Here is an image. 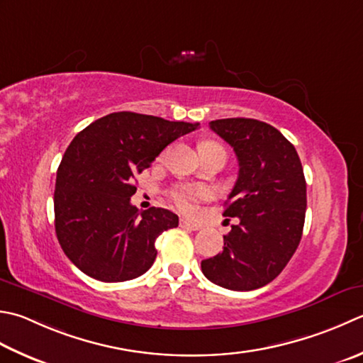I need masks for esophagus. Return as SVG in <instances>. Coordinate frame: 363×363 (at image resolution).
I'll return each instance as SVG.
<instances>
[{
	"label": "esophagus",
	"mask_w": 363,
	"mask_h": 363,
	"mask_svg": "<svg viewBox=\"0 0 363 363\" xmlns=\"http://www.w3.org/2000/svg\"><path fill=\"white\" fill-rule=\"evenodd\" d=\"M179 225H181V228H187V230H191V231L201 230V225L200 223L190 222V220H186V218H182L181 222H179Z\"/></svg>",
	"instance_id": "esophagus-1"
}]
</instances>
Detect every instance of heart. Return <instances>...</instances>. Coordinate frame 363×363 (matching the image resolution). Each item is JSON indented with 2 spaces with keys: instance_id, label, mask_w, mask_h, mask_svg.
<instances>
[{
  "instance_id": "b5f03b06",
  "label": "heart",
  "mask_w": 363,
  "mask_h": 363,
  "mask_svg": "<svg viewBox=\"0 0 363 363\" xmlns=\"http://www.w3.org/2000/svg\"><path fill=\"white\" fill-rule=\"evenodd\" d=\"M209 149H223V146L216 143V141H204L201 145V151H209ZM208 196V189L201 186H191V184H184V186L176 187L172 191V198L176 208L184 212V214H194L198 208V203L206 200Z\"/></svg>"
}]
</instances>
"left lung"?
<instances>
[{
  "mask_svg": "<svg viewBox=\"0 0 363 363\" xmlns=\"http://www.w3.org/2000/svg\"><path fill=\"white\" fill-rule=\"evenodd\" d=\"M239 162L225 217L239 223L223 236V250L201 261L208 280L231 291L271 283L299 247L307 184L296 147L271 124L250 118L211 121Z\"/></svg>",
  "mask_w": 363,
  "mask_h": 363,
  "instance_id": "8db88e82",
  "label": "left lung"
}]
</instances>
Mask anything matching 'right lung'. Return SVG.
I'll return each mask as SVG.
<instances>
[{
	"label": "right lung",
	"mask_w": 363,
	"mask_h": 363,
	"mask_svg": "<svg viewBox=\"0 0 363 363\" xmlns=\"http://www.w3.org/2000/svg\"><path fill=\"white\" fill-rule=\"evenodd\" d=\"M198 125L118 111L77 133L56 173L55 230L66 257L83 274L125 281L152 266L155 239L176 228L179 218L168 209L141 212L132 206L135 176Z\"/></svg>",
	"instance_id": "1"
}]
</instances>
